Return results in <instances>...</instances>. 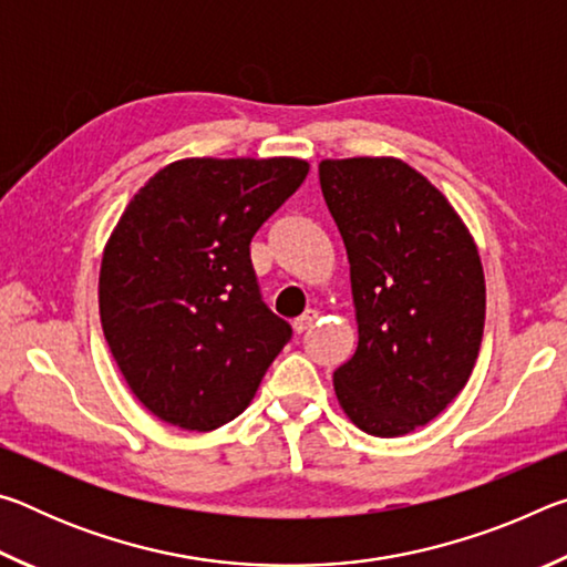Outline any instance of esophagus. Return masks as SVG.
<instances>
[{
	"mask_svg": "<svg viewBox=\"0 0 567 567\" xmlns=\"http://www.w3.org/2000/svg\"><path fill=\"white\" fill-rule=\"evenodd\" d=\"M315 320H318V312L315 310H307L305 315H300V318H297L295 322H292V330L297 332V334H302V332H307L315 324Z\"/></svg>",
	"mask_w": 567,
	"mask_h": 567,
	"instance_id": "esophagus-1",
	"label": "esophagus"
}]
</instances>
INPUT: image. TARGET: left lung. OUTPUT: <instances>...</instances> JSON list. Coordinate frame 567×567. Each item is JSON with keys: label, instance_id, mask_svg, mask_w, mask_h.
<instances>
[{"label": "left lung", "instance_id": "obj_1", "mask_svg": "<svg viewBox=\"0 0 567 567\" xmlns=\"http://www.w3.org/2000/svg\"><path fill=\"white\" fill-rule=\"evenodd\" d=\"M350 262L358 350L334 395L362 433L408 435L465 388L485 324L477 247L443 192L395 157L322 159Z\"/></svg>", "mask_w": 567, "mask_h": 567}]
</instances>
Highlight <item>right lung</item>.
Here are the masks:
<instances>
[{"label":"right lung","instance_id":"1","mask_svg":"<svg viewBox=\"0 0 567 567\" xmlns=\"http://www.w3.org/2000/svg\"><path fill=\"white\" fill-rule=\"evenodd\" d=\"M295 157H192L159 169L102 255L100 318L152 415L207 433L235 420L292 338L262 302L249 243L302 185Z\"/></svg>","mask_w":567,"mask_h":567}]
</instances>
